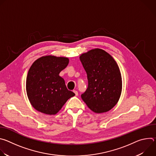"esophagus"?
<instances>
[{"instance_id":"obj_1","label":"esophagus","mask_w":156,"mask_h":156,"mask_svg":"<svg viewBox=\"0 0 156 156\" xmlns=\"http://www.w3.org/2000/svg\"><path fill=\"white\" fill-rule=\"evenodd\" d=\"M73 92H74V93L75 94V95H76V96H78V91H77L74 90V91H73Z\"/></svg>"}]
</instances>
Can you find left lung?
Here are the masks:
<instances>
[{
    "instance_id": "obj_1",
    "label": "left lung",
    "mask_w": 156,
    "mask_h": 156,
    "mask_svg": "<svg viewBox=\"0 0 156 156\" xmlns=\"http://www.w3.org/2000/svg\"><path fill=\"white\" fill-rule=\"evenodd\" d=\"M80 59L87 73L88 86L81 97L96 114L106 112L118 102L122 90L119 66L108 53L94 49L82 54Z\"/></svg>"
}]
</instances>
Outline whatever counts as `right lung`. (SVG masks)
<instances>
[{
	"instance_id": "obj_1",
	"label": "right lung",
	"mask_w": 156,
	"mask_h": 156,
	"mask_svg": "<svg viewBox=\"0 0 156 156\" xmlns=\"http://www.w3.org/2000/svg\"><path fill=\"white\" fill-rule=\"evenodd\" d=\"M69 63L67 57L46 55L37 58L31 66L27 78V93L31 104L39 112L55 115L75 95L59 76Z\"/></svg>"
}]
</instances>
